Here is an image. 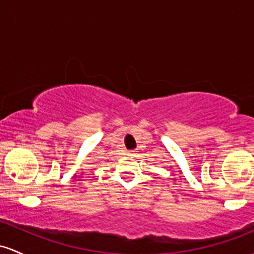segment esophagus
<instances>
[{"label": "esophagus", "mask_w": 254, "mask_h": 254, "mask_svg": "<svg viewBox=\"0 0 254 254\" xmlns=\"http://www.w3.org/2000/svg\"><path fill=\"white\" fill-rule=\"evenodd\" d=\"M134 153H135V151H134V150H130V151H128V152H127V155L132 156V155H134Z\"/></svg>", "instance_id": "1"}]
</instances>
